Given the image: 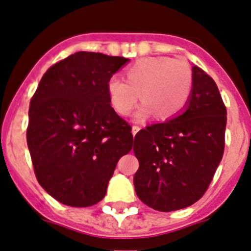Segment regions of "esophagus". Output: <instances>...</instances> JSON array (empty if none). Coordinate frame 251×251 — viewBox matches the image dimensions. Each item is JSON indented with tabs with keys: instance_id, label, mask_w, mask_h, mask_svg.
Masks as SVG:
<instances>
[{
	"instance_id": "esophagus-1",
	"label": "esophagus",
	"mask_w": 251,
	"mask_h": 251,
	"mask_svg": "<svg viewBox=\"0 0 251 251\" xmlns=\"http://www.w3.org/2000/svg\"><path fill=\"white\" fill-rule=\"evenodd\" d=\"M139 130H140V126H139V125H132V134L136 135V132H138Z\"/></svg>"
}]
</instances>
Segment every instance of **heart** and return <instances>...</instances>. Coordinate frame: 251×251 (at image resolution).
<instances>
[{
	"label": "heart",
	"instance_id": "obj_1",
	"mask_svg": "<svg viewBox=\"0 0 251 251\" xmlns=\"http://www.w3.org/2000/svg\"><path fill=\"white\" fill-rule=\"evenodd\" d=\"M125 75L126 80L112 75L107 82L110 103L121 116L131 112L141 97L139 119L154 111L160 119L176 117L187 106L193 88L191 65L169 56L141 58L126 69Z\"/></svg>",
	"mask_w": 251,
	"mask_h": 251
}]
</instances>
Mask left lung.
<instances>
[{
	"label": "left lung",
	"mask_w": 251,
	"mask_h": 251,
	"mask_svg": "<svg viewBox=\"0 0 251 251\" xmlns=\"http://www.w3.org/2000/svg\"><path fill=\"white\" fill-rule=\"evenodd\" d=\"M193 88L186 111L135 135L139 169L135 192L162 212L197 202L207 191L225 149L226 106L215 80L193 68Z\"/></svg>",
	"instance_id": "obj_1"
}]
</instances>
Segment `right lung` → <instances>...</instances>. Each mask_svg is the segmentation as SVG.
I'll use <instances>...</instances> for the list:
<instances>
[{
    "label": "right lung",
    "instance_id": "1",
    "mask_svg": "<svg viewBox=\"0 0 251 251\" xmlns=\"http://www.w3.org/2000/svg\"><path fill=\"white\" fill-rule=\"evenodd\" d=\"M124 56L78 51L45 72L30 101L26 140L40 186L72 207L99 203L131 126L111 107L107 82Z\"/></svg>",
    "mask_w": 251,
    "mask_h": 251
}]
</instances>
